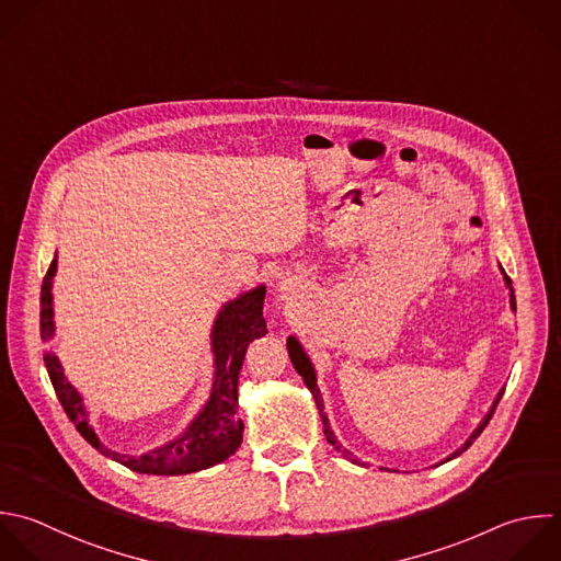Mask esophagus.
Masks as SVG:
<instances>
[{
  "instance_id": "34e87169",
  "label": "esophagus",
  "mask_w": 561,
  "mask_h": 561,
  "mask_svg": "<svg viewBox=\"0 0 561 561\" xmlns=\"http://www.w3.org/2000/svg\"><path fill=\"white\" fill-rule=\"evenodd\" d=\"M291 289H294V280H291V278H285V280L278 283V291H280V294H289Z\"/></svg>"
}]
</instances>
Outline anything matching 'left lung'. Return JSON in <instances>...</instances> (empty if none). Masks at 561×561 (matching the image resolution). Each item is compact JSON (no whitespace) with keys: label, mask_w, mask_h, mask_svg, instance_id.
I'll use <instances>...</instances> for the list:
<instances>
[{"label":"left lung","mask_w":561,"mask_h":561,"mask_svg":"<svg viewBox=\"0 0 561 561\" xmlns=\"http://www.w3.org/2000/svg\"><path fill=\"white\" fill-rule=\"evenodd\" d=\"M502 270V267H500ZM502 274H504V270H502ZM504 285H506V289H508V305H511V309L515 311V294H513V285H511V278L504 274ZM287 351H289V359H291V364H294V368L298 370V375L302 377V381H305V386L311 390V394H313V399H316V405H318V412H320V419H322V430H324V436H327V440L337 449V451H342V456L344 458H348L351 462H359L357 458H353V454L348 451V449H344L342 447V443L337 440V436H335V432L331 430V423H329V416H327V412H324V401H322V394H320V388H318V379H316V368H313V364H311V359H309V355L305 353V348H302V344L298 342V337L296 335H289L287 337ZM502 394H504V388L497 392V397L493 399V403H491V408H489V412L484 414V419L478 423V427L469 434V438L456 449V451H451L443 462H447V460H451V458H456V456H460L478 436H480V432L486 427V423H489V419L493 416V410H495V405H497V401L502 399ZM381 469H386V467H381ZM388 471V469H386Z\"/></svg>","instance_id":"1"}]
</instances>
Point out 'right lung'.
I'll return each mask as SVG.
<instances>
[{
	"instance_id": "add662e5",
	"label": "right lung",
	"mask_w": 561,
	"mask_h": 561,
	"mask_svg": "<svg viewBox=\"0 0 561 561\" xmlns=\"http://www.w3.org/2000/svg\"><path fill=\"white\" fill-rule=\"evenodd\" d=\"M55 274H57V256L53 259L42 285V320L39 322H42L44 342L55 337V305H53ZM263 300H265V285H259L237 296L234 300H228L219 309L210 331V348L215 355L213 390L202 412L178 438L156 449H149L140 456H129V454H121L105 447L99 434L94 432V427L90 425V414L83 403V397L68 381L57 353L46 351L44 362L66 414L77 425L81 436L92 447H96L103 456L140 473L182 476V473L202 471L224 462L239 449L243 440V421L239 419L237 386H239V373H241L243 357L250 342L267 333L265 318H263Z\"/></svg>"
}]
</instances>
